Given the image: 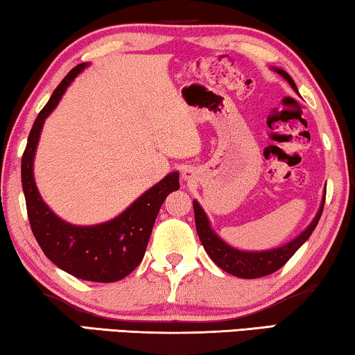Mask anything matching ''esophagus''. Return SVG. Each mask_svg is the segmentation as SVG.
I'll use <instances>...</instances> for the list:
<instances>
[{
    "label": "esophagus",
    "mask_w": 355,
    "mask_h": 355,
    "mask_svg": "<svg viewBox=\"0 0 355 355\" xmlns=\"http://www.w3.org/2000/svg\"><path fill=\"white\" fill-rule=\"evenodd\" d=\"M182 176H184V179H189V171H184Z\"/></svg>",
    "instance_id": "1"
}]
</instances>
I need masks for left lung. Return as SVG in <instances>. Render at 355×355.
<instances>
[{
  "label": "left lung",
  "mask_w": 355,
  "mask_h": 355,
  "mask_svg": "<svg viewBox=\"0 0 355 355\" xmlns=\"http://www.w3.org/2000/svg\"><path fill=\"white\" fill-rule=\"evenodd\" d=\"M275 71L278 72L281 77H284V79L289 82V85L297 92V87H295L294 80L291 79L288 72L283 69H275ZM324 196H327V191H324ZM323 207H324V197L322 200V205H320L318 213L313 218V221L310 223V225L305 227V230L300 232L294 241L278 247V249L260 250V252L239 250V249H234V247H231L230 244H226V242L211 230L207 213L203 211V208L197 200H193V215H196V227H197L198 239L202 241V245L208 254V257H210V259L215 261L223 271H226V273L234 275L237 278L255 279V278H261V276H268L271 273H275L276 270H279L281 266H283L286 261H288L291 257L299 250V247L309 239L315 227H317L320 216H322Z\"/></svg>",
  "instance_id": "obj_1"
}]
</instances>
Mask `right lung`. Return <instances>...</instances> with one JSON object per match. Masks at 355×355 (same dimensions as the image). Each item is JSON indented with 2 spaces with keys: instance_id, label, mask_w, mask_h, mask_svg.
<instances>
[{
  "instance_id": "add662e5",
  "label": "right lung",
  "mask_w": 355,
  "mask_h": 355,
  "mask_svg": "<svg viewBox=\"0 0 355 355\" xmlns=\"http://www.w3.org/2000/svg\"><path fill=\"white\" fill-rule=\"evenodd\" d=\"M87 64L76 66L56 87L38 113L22 155L21 176L32 232L43 254L66 273L94 283H114L137 268L147 250L155 220L164 198L179 189V173H169L142 193L119 216L94 226L66 223L50 210L33 179V158L43 123L60 103L67 87Z\"/></svg>"
}]
</instances>
